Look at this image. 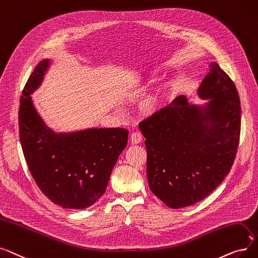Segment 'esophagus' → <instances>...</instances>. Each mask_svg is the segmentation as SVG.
Listing matches in <instances>:
<instances>
[{
  "label": "esophagus",
  "instance_id": "obj_1",
  "mask_svg": "<svg viewBox=\"0 0 258 258\" xmlns=\"http://www.w3.org/2000/svg\"><path fill=\"white\" fill-rule=\"evenodd\" d=\"M130 140H131V143H132V144H140V143L143 141L142 133L139 132V131L133 132V133L131 134Z\"/></svg>",
  "mask_w": 258,
  "mask_h": 258
}]
</instances>
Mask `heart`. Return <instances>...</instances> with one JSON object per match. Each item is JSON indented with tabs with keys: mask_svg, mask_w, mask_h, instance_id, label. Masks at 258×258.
I'll list each match as a JSON object with an SVG mask.
<instances>
[{
	"mask_svg": "<svg viewBox=\"0 0 258 258\" xmlns=\"http://www.w3.org/2000/svg\"><path fill=\"white\" fill-rule=\"evenodd\" d=\"M150 106H152V105H150Z\"/></svg>",
	"mask_w": 258,
	"mask_h": 258,
	"instance_id": "heart-1",
	"label": "heart"
}]
</instances>
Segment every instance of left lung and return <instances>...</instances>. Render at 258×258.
I'll use <instances>...</instances> for the list:
<instances>
[{
	"mask_svg": "<svg viewBox=\"0 0 258 258\" xmlns=\"http://www.w3.org/2000/svg\"><path fill=\"white\" fill-rule=\"evenodd\" d=\"M199 88L205 107L183 95L140 122L152 193L173 209L207 198L230 172L240 136L235 84L215 62Z\"/></svg>",
	"mask_w": 258,
	"mask_h": 258,
	"instance_id": "8db88e82",
	"label": "left lung"
}]
</instances>
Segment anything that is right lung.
Returning <instances> with one entry per match:
<instances>
[{
  "label": "right lung",
  "mask_w": 258,
  "mask_h": 258,
  "mask_svg": "<svg viewBox=\"0 0 258 258\" xmlns=\"http://www.w3.org/2000/svg\"><path fill=\"white\" fill-rule=\"evenodd\" d=\"M49 66L34 68L22 91L19 109L20 141L30 173L40 190L65 209H85L105 193L111 171L128 142L124 128L87 129L55 133L33 107L30 94Z\"/></svg>",
  "instance_id": "obj_1"
}]
</instances>
